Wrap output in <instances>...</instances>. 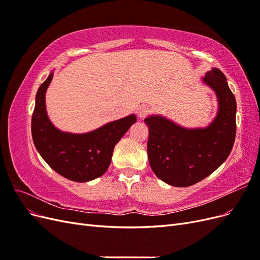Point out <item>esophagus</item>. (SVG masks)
Segmentation results:
<instances>
[{
    "label": "esophagus",
    "mask_w": 260,
    "mask_h": 260,
    "mask_svg": "<svg viewBox=\"0 0 260 260\" xmlns=\"http://www.w3.org/2000/svg\"><path fill=\"white\" fill-rule=\"evenodd\" d=\"M149 112V108L146 105H141L137 109V114L139 118H144Z\"/></svg>",
    "instance_id": "1"
}]
</instances>
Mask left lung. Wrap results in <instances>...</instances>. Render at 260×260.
Segmentation results:
<instances>
[{
  "label": "left lung",
  "mask_w": 260,
  "mask_h": 260,
  "mask_svg": "<svg viewBox=\"0 0 260 260\" xmlns=\"http://www.w3.org/2000/svg\"><path fill=\"white\" fill-rule=\"evenodd\" d=\"M202 82L216 93L218 112L207 127L184 128L161 115L144 119L147 156L157 178L184 187L212 174L230 155L237 132V101L221 70L211 68Z\"/></svg>",
  "instance_id": "left-lung-1"
}]
</instances>
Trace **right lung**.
I'll use <instances>...</instances> for the list:
<instances>
[{
	"label": "right lung",
	"instance_id": "add662e5",
	"mask_svg": "<svg viewBox=\"0 0 260 260\" xmlns=\"http://www.w3.org/2000/svg\"><path fill=\"white\" fill-rule=\"evenodd\" d=\"M52 79L53 72L36 95L31 133L37 151L53 170L75 182H88L103 176L111 165L115 145L137 121V116L129 115L86 133L61 131L46 112L45 93Z\"/></svg>",
	"mask_w": 260,
	"mask_h": 260
}]
</instances>
